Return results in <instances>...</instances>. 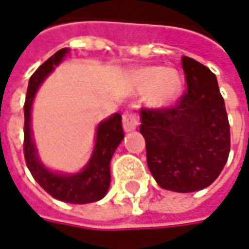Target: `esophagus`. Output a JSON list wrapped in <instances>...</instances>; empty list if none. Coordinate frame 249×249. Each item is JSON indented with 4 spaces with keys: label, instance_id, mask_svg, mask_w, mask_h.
<instances>
[{
    "label": "esophagus",
    "instance_id": "obj_1",
    "mask_svg": "<svg viewBox=\"0 0 249 249\" xmlns=\"http://www.w3.org/2000/svg\"><path fill=\"white\" fill-rule=\"evenodd\" d=\"M140 124V117L132 110H126L123 115V126H124L125 132H132Z\"/></svg>",
    "mask_w": 249,
    "mask_h": 249
}]
</instances>
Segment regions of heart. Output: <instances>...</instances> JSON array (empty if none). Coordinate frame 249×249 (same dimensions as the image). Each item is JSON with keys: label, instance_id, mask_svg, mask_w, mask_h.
Segmentation results:
<instances>
[{"label": "heart", "instance_id": "1", "mask_svg": "<svg viewBox=\"0 0 249 249\" xmlns=\"http://www.w3.org/2000/svg\"><path fill=\"white\" fill-rule=\"evenodd\" d=\"M136 86L140 93L150 92V103L154 107H167L178 99L182 91L179 76L174 71L162 67H145L136 75Z\"/></svg>", "mask_w": 249, "mask_h": 249}]
</instances>
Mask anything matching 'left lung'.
<instances>
[{
  "label": "left lung",
  "mask_w": 249,
  "mask_h": 249,
  "mask_svg": "<svg viewBox=\"0 0 249 249\" xmlns=\"http://www.w3.org/2000/svg\"><path fill=\"white\" fill-rule=\"evenodd\" d=\"M187 89L171 108H142L140 132L149 170L165 190L193 193L213 183L230 154L227 112L216 76L182 56Z\"/></svg>",
  "instance_id": "obj_1"
}]
</instances>
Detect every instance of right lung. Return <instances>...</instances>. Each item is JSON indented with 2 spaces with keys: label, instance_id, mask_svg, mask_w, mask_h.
<instances>
[{
  "label": "right lung",
  "instance_id": "1",
  "mask_svg": "<svg viewBox=\"0 0 249 249\" xmlns=\"http://www.w3.org/2000/svg\"><path fill=\"white\" fill-rule=\"evenodd\" d=\"M68 49L56 51L50 56L36 72L31 75L27 87L26 100H25V141L23 153L26 165L39 186L49 193L55 199L67 203L84 204L92 203L104 198L109 189L110 170L109 163L113 153L124 139V130L121 125V115L115 113L109 119L99 124L96 130V143L92 153L91 160L86 167L76 174H63L54 173L46 169L36 156V143L31 134V106L36 97L39 86L43 83L56 66L63 60Z\"/></svg>",
  "mask_w": 249,
  "mask_h": 249
}]
</instances>
